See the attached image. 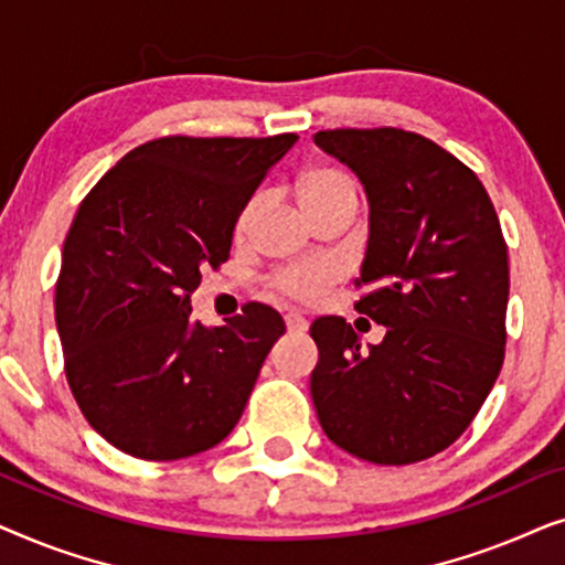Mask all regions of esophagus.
Here are the masks:
<instances>
[{
	"label": "esophagus",
	"instance_id": "esophagus-1",
	"mask_svg": "<svg viewBox=\"0 0 565 565\" xmlns=\"http://www.w3.org/2000/svg\"><path fill=\"white\" fill-rule=\"evenodd\" d=\"M285 327H288V331H292V334H303V331L308 329V321H306V316L290 311V313H285Z\"/></svg>",
	"mask_w": 565,
	"mask_h": 565
}]
</instances>
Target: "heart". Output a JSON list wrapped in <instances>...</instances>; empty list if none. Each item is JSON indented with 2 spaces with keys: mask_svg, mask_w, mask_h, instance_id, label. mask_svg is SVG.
I'll list each match as a JSON object with an SVG mask.
<instances>
[{
  "mask_svg": "<svg viewBox=\"0 0 565 565\" xmlns=\"http://www.w3.org/2000/svg\"><path fill=\"white\" fill-rule=\"evenodd\" d=\"M296 195H298L300 207H303V213H311L316 207L337 205V203L358 205V190H354V182L347 174L327 167L306 169V172L296 180ZM257 205L259 200L254 198L244 205V211L238 213V221H236L238 234H244V231L249 228L254 213H257ZM331 277L334 275H331V269L327 265H298L277 275L275 285L277 290L288 292L292 298H313L327 288Z\"/></svg>",
  "mask_w": 565,
  "mask_h": 565,
  "instance_id": "b5f03b06",
  "label": "heart"
}]
</instances>
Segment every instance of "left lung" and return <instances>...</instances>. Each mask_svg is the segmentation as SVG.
Masks as SVG:
<instances>
[{"instance_id": "8db88e82", "label": "left lung", "mask_w": 565, "mask_h": 565, "mask_svg": "<svg viewBox=\"0 0 565 565\" xmlns=\"http://www.w3.org/2000/svg\"><path fill=\"white\" fill-rule=\"evenodd\" d=\"M358 174L370 205L354 306L385 327L362 350L342 316L311 323V398L337 447L408 466L450 447L497 383L509 262L489 192L429 138L398 128L313 136Z\"/></svg>"}]
</instances>
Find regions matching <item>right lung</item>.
<instances>
[{
	"label": "right lung",
	"instance_id": "add662e5",
	"mask_svg": "<svg viewBox=\"0 0 565 565\" xmlns=\"http://www.w3.org/2000/svg\"><path fill=\"white\" fill-rule=\"evenodd\" d=\"M296 141L157 138L82 200L61 254L56 327L76 404L118 450L190 458L242 419L282 316L249 303L207 329L190 296L207 265L228 259L238 213Z\"/></svg>",
	"mask_w": 565,
	"mask_h": 565
}]
</instances>
